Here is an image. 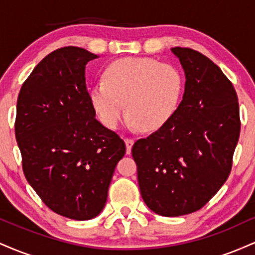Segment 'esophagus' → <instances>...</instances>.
<instances>
[{
	"instance_id": "1",
	"label": "esophagus",
	"mask_w": 255,
	"mask_h": 255,
	"mask_svg": "<svg viewBox=\"0 0 255 255\" xmlns=\"http://www.w3.org/2000/svg\"><path fill=\"white\" fill-rule=\"evenodd\" d=\"M125 142H126V147H127V154H129L131 151V146L134 144V139L133 137H126Z\"/></svg>"
}]
</instances>
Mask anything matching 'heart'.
Listing matches in <instances>:
<instances>
[{"label":"heart","mask_w":255,"mask_h":255,"mask_svg":"<svg viewBox=\"0 0 255 255\" xmlns=\"http://www.w3.org/2000/svg\"><path fill=\"white\" fill-rule=\"evenodd\" d=\"M182 73L172 64L148 57H124L108 64L103 81L90 91V102L108 128H116L127 113L133 126L160 129L176 113L183 95Z\"/></svg>","instance_id":"heart-1"}]
</instances>
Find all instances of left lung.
<instances>
[{
  "label": "left lung",
  "mask_w": 255,
  "mask_h": 255,
  "mask_svg": "<svg viewBox=\"0 0 255 255\" xmlns=\"http://www.w3.org/2000/svg\"><path fill=\"white\" fill-rule=\"evenodd\" d=\"M171 51L186 75L182 101L164 127L131 147L141 197L165 217L198 211L219 191L241 129L238 95L217 64L189 48Z\"/></svg>",
  "instance_id": "8db88e82"
}]
</instances>
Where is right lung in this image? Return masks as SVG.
Listing matches in <instances>:
<instances>
[{
    "label": "right lung",
    "instance_id": "1",
    "mask_svg": "<svg viewBox=\"0 0 255 255\" xmlns=\"http://www.w3.org/2000/svg\"><path fill=\"white\" fill-rule=\"evenodd\" d=\"M97 55L64 46L37 64L16 103L15 137L27 182L49 209L75 221L103 210L124 140L96 120L85 66Z\"/></svg>",
    "mask_w": 255,
    "mask_h": 255
}]
</instances>
